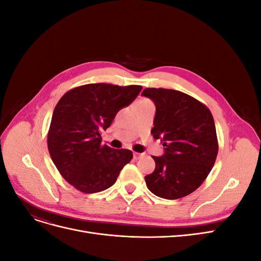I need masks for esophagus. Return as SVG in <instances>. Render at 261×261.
<instances>
[{
    "instance_id": "esophagus-1",
    "label": "esophagus",
    "mask_w": 261,
    "mask_h": 261,
    "mask_svg": "<svg viewBox=\"0 0 261 261\" xmlns=\"http://www.w3.org/2000/svg\"><path fill=\"white\" fill-rule=\"evenodd\" d=\"M145 155V153L144 152H141V153H139V152H134V158H135L136 160H138V159H140L141 156H144Z\"/></svg>"
}]
</instances>
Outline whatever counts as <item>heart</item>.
<instances>
[{
	"label": "heart",
	"instance_id": "b5f03b06",
	"mask_svg": "<svg viewBox=\"0 0 261 261\" xmlns=\"http://www.w3.org/2000/svg\"><path fill=\"white\" fill-rule=\"evenodd\" d=\"M144 102H147V101H145V100H143V101H140L139 103H144Z\"/></svg>",
	"mask_w": 261,
	"mask_h": 261
}]
</instances>
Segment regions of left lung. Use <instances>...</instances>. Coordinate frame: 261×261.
Here are the masks:
<instances>
[{
  "label": "left lung",
  "mask_w": 261,
  "mask_h": 261,
  "mask_svg": "<svg viewBox=\"0 0 261 261\" xmlns=\"http://www.w3.org/2000/svg\"><path fill=\"white\" fill-rule=\"evenodd\" d=\"M141 96L153 101L151 133L164 147L161 156H152L155 169L145 176L146 185L161 198H181L202 184L216 162L218 139L212 114L201 102L177 90L147 88Z\"/></svg>",
  "instance_id": "obj_1"
}]
</instances>
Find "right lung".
Segmentation results:
<instances>
[{
  "label": "right lung",
  "mask_w": 261,
  "mask_h": 261,
  "mask_svg": "<svg viewBox=\"0 0 261 261\" xmlns=\"http://www.w3.org/2000/svg\"><path fill=\"white\" fill-rule=\"evenodd\" d=\"M141 86L88 84L67 91L58 102L48 134L55 167L70 185L86 194L111 187L133 152L101 145V132L129 106Z\"/></svg>",
  "instance_id": "obj_1"
}]
</instances>
